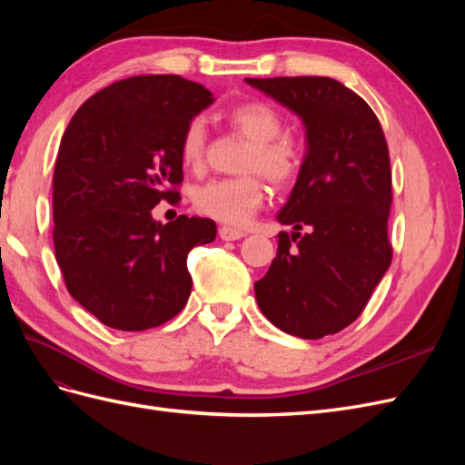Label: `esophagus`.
<instances>
[{
	"label": "esophagus",
	"mask_w": 465,
	"mask_h": 465,
	"mask_svg": "<svg viewBox=\"0 0 465 465\" xmlns=\"http://www.w3.org/2000/svg\"><path fill=\"white\" fill-rule=\"evenodd\" d=\"M219 236L223 238V241H241V238L244 236V231L232 229V227H221Z\"/></svg>",
	"instance_id": "34e87169"
}]
</instances>
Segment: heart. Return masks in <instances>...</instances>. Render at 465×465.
<instances>
[{"label": "heart", "instance_id": "1", "mask_svg": "<svg viewBox=\"0 0 465 465\" xmlns=\"http://www.w3.org/2000/svg\"><path fill=\"white\" fill-rule=\"evenodd\" d=\"M232 128L244 135L250 147L241 159L236 178H217L192 190V203L202 215L232 227H242L265 198L260 173L275 186H287L299 176L304 163V147L292 134L283 132L281 112L263 101H246L236 104L227 114ZM207 147V128L203 118L188 122L180 139V157L188 168L203 163Z\"/></svg>", "mask_w": 465, "mask_h": 465}]
</instances>
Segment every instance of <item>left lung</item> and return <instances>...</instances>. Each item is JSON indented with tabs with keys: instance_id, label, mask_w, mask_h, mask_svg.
I'll list each match as a JSON object with an SVG mask.
<instances>
[{
	"instance_id": "8db88e82",
	"label": "left lung",
	"mask_w": 465,
	"mask_h": 465,
	"mask_svg": "<svg viewBox=\"0 0 465 465\" xmlns=\"http://www.w3.org/2000/svg\"><path fill=\"white\" fill-rule=\"evenodd\" d=\"M246 83L292 110L306 130L297 184L277 215L294 231L279 232L270 270L254 283L256 301L281 331L320 340L361 316L391 263L386 137L372 108L335 79Z\"/></svg>"
}]
</instances>
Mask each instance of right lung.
Segmentation results:
<instances>
[{
    "mask_svg": "<svg viewBox=\"0 0 465 465\" xmlns=\"http://www.w3.org/2000/svg\"><path fill=\"white\" fill-rule=\"evenodd\" d=\"M213 103L180 75H137L83 103L62 137L54 171V248L69 294L122 331L157 328L186 306L188 252L213 242L211 219L159 223L176 203L180 139Z\"/></svg>",
    "mask_w": 465,
    "mask_h": 465,
    "instance_id": "1",
    "label": "right lung"
}]
</instances>
